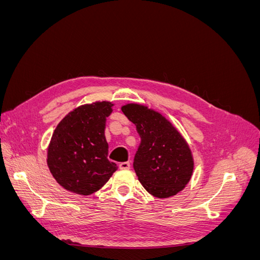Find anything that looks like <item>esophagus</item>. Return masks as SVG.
<instances>
[{
	"mask_svg": "<svg viewBox=\"0 0 260 260\" xmlns=\"http://www.w3.org/2000/svg\"><path fill=\"white\" fill-rule=\"evenodd\" d=\"M119 168L122 170H127L130 168V162L129 161H123L119 164Z\"/></svg>",
	"mask_w": 260,
	"mask_h": 260,
	"instance_id": "1",
	"label": "esophagus"
}]
</instances>
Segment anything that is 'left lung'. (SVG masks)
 <instances>
[{
  "instance_id": "obj_1",
  "label": "left lung",
  "mask_w": 260,
  "mask_h": 260,
  "mask_svg": "<svg viewBox=\"0 0 260 260\" xmlns=\"http://www.w3.org/2000/svg\"><path fill=\"white\" fill-rule=\"evenodd\" d=\"M122 113L136 124L141 143L133 168L145 190L158 199L182 191L190 181L194 160L181 133L160 113L136 103L125 104Z\"/></svg>"
}]
</instances>
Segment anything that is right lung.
Instances as JSON below:
<instances>
[{
  "instance_id": "add662e5",
  "label": "right lung",
  "mask_w": 260,
  "mask_h": 260,
  "mask_svg": "<svg viewBox=\"0 0 260 260\" xmlns=\"http://www.w3.org/2000/svg\"><path fill=\"white\" fill-rule=\"evenodd\" d=\"M112 102H94L68 113L55 128L48 147V166L54 179L67 191L91 195L117 170L109 161L105 138L106 118Z\"/></svg>"
}]
</instances>
